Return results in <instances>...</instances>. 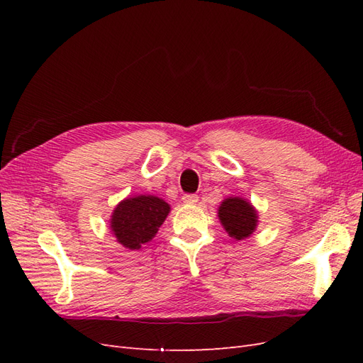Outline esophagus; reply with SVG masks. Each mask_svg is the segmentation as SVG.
I'll use <instances>...</instances> for the list:
<instances>
[{
	"label": "esophagus",
	"instance_id": "obj_1",
	"mask_svg": "<svg viewBox=\"0 0 363 363\" xmlns=\"http://www.w3.org/2000/svg\"><path fill=\"white\" fill-rule=\"evenodd\" d=\"M183 203L184 204H196L199 203V196H196L195 194H188L183 196Z\"/></svg>",
	"mask_w": 363,
	"mask_h": 363
}]
</instances>
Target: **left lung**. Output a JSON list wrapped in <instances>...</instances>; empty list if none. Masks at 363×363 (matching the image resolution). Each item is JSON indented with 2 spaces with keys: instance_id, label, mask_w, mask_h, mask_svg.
<instances>
[{
  "instance_id": "1",
  "label": "left lung",
  "mask_w": 363,
  "mask_h": 363,
  "mask_svg": "<svg viewBox=\"0 0 363 363\" xmlns=\"http://www.w3.org/2000/svg\"><path fill=\"white\" fill-rule=\"evenodd\" d=\"M219 223L230 238L244 240L256 232L259 215L247 199L242 196H227L218 207Z\"/></svg>"
}]
</instances>
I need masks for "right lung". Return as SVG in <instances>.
Wrapping results in <instances>:
<instances>
[{
    "mask_svg": "<svg viewBox=\"0 0 363 363\" xmlns=\"http://www.w3.org/2000/svg\"><path fill=\"white\" fill-rule=\"evenodd\" d=\"M171 212V206L156 195L127 196L111 216V230L116 242L128 250H139L156 236Z\"/></svg>",
    "mask_w": 363,
    "mask_h": 363,
    "instance_id": "add662e5",
    "label": "right lung"
}]
</instances>
